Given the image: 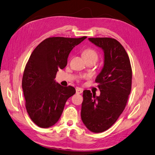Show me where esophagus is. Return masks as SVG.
<instances>
[{
	"label": "esophagus",
	"mask_w": 155,
	"mask_h": 155,
	"mask_svg": "<svg viewBox=\"0 0 155 155\" xmlns=\"http://www.w3.org/2000/svg\"><path fill=\"white\" fill-rule=\"evenodd\" d=\"M76 94H81L83 93V89H81V88L77 87L76 89Z\"/></svg>",
	"instance_id": "esophagus-1"
}]
</instances>
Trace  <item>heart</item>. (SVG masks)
<instances>
[{"label": "heart", "mask_w": 155, "mask_h": 155, "mask_svg": "<svg viewBox=\"0 0 155 155\" xmlns=\"http://www.w3.org/2000/svg\"><path fill=\"white\" fill-rule=\"evenodd\" d=\"M83 57L84 58H98V54L97 51L94 49L92 48H87L85 49L84 51H83Z\"/></svg>", "instance_id": "1"}]
</instances>
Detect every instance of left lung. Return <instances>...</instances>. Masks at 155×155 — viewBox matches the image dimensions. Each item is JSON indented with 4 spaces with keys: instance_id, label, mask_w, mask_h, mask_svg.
<instances>
[{
    "instance_id": "1",
    "label": "left lung",
    "mask_w": 155,
    "mask_h": 155,
    "mask_svg": "<svg viewBox=\"0 0 155 155\" xmlns=\"http://www.w3.org/2000/svg\"><path fill=\"white\" fill-rule=\"evenodd\" d=\"M104 53V66L95 79L99 97L83 91L81 117L94 133L104 132L114 124L127 105L132 87V68L127 51L117 40L111 38H89Z\"/></svg>"
}]
</instances>
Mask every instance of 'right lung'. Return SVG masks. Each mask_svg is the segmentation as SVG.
Listing matches in <instances>:
<instances>
[{"label":"right lung","instance_id":"right-lung-1","mask_svg":"<svg viewBox=\"0 0 155 155\" xmlns=\"http://www.w3.org/2000/svg\"><path fill=\"white\" fill-rule=\"evenodd\" d=\"M87 38L51 37L34 49L25 68L22 88L27 111L41 128H49L60 119L67 100L76 93L72 86L55 80L57 71L67 64L70 51Z\"/></svg>","mask_w":155,"mask_h":155}]
</instances>
